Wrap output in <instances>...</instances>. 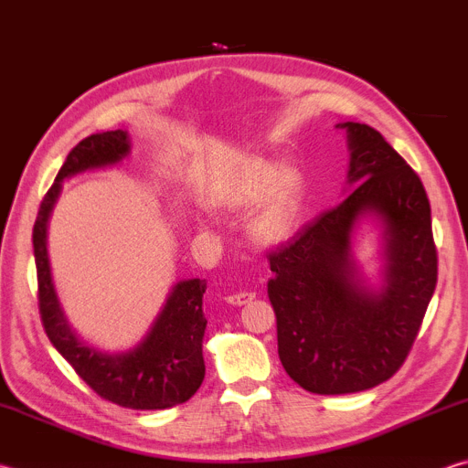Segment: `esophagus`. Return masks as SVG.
<instances>
[{
    "instance_id": "obj_1",
    "label": "esophagus",
    "mask_w": 468,
    "mask_h": 468,
    "mask_svg": "<svg viewBox=\"0 0 468 468\" xmlns=\"http://www.w3.org/2000/svg\"><path fill=\"white\" fill-rule=\"evenodd\" d=\"M255 298V292H237V294H229L227 296V302L229 304H233V306H243V304H247V302H251Z\"/></svg>"
}]
</instances>
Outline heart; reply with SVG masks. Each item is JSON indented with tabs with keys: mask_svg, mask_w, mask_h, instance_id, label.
<instances>
[{
	"mask_svg": "<svg viewBox=\"0 0 468 468\" xmlns=\"http://www.w3.org/2000/svg\"><path fill=\"white\" fill-rule=\"evenodd\" d=\"M261 203L250 221V235L258 243L286 239L296 223L302 178L296 168L273 166L268 160H245L215 192V205L225 210H241Z\"/></svg>",
	"mask_w": 468,
	"mask_h": 468,
	"instance_id": "heart-1",
	"label": "heart"
}]
</instances>
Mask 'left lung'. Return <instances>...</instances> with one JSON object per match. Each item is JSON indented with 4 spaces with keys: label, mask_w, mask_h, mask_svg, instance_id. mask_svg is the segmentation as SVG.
I'll return each instance as SVG.
<instances>
[{
    "label": "left lung",
    "mask_w": 468,
    "mask_h": 468,
    "mask_svg": "<svg viewBox=\"0 0 468 468\" xmlns=\"http://www.w3.org/2000/svg\"><path fill=\"white\" fill-rule=\"evenodd\" d=\"M349 192L343 203L268 253L278 353L300 388L318 396L371 389L404 365L434 294L438 253L422 180L365 123L346 122ZM387 225V286H360L350 258L356 218Z\"/></svg>",
    "instance_id": "left-lung-1"
}]
</instances>
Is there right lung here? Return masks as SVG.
Returning a JSON list of instances; mask_svg holds the SVG:
<instances>
[{
  "label": "right lung",
  "mask_w": 468,
  "mask_h": 468,
  "mask_svg": "<svg viewBox=\"0 0 468 468\" xmlns=\"http://www.w3.org/2000/svg\"><path fill=\"white\" fill-rule=\"evenodd\" d=\"M127 152L130 140L122 130L85 137L70 150L57 180L44 195L32 233L38 308L50 343L97 396L130 410H164L185 404L205 379L203 294L207 280L178 282L150 335L132 351L107 355L80 343L70 331L54 294L46 255V223L58 198L60 182L77 172L115 164Z\"/></svg>",
  "instance_id": "add662e5"
}]
</instances>
